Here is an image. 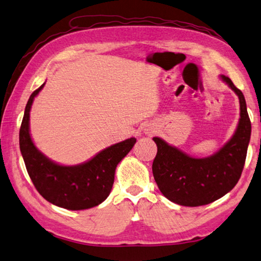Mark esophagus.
Wrapping results in <instances>:
<instances>
[{
    "label": "esophagus",
    "mask_w": 261,
    "mask_h": 261,
    "mask_svg": "<svg viewBox=\"0 0 261 261\" xmlns=\"http://www.w3.org/2000/svg\"><path fill=\"white\" fill-rule=\"evenodd\" d=\"M153 130H152V129H146V132H145V134H147V135H152V134H153Z\"/></svg>",
    "instance_id": "1"
}]
</instances>
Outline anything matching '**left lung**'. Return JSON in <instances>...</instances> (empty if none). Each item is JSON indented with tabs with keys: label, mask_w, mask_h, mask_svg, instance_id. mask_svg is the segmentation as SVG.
Returning <instances> with one entry per match:
<instances>
[{
	"label": "left lung",
	"mask_w": 261,
	"mask_h": 261,
	"mask_svg": "<svg viewBox=\"0 0 261 261\" xmlns=\"http://www.w3.org/2000/svg\"><path fill=\"white\" fill-rule=\"evenodd\" d=\"M222 80L240 100V121L237 132L217 153L208 158H192L176 147L153 137L158 152L152 173L160 192L171 202L199 207L214 202L232 190L242 174L251 135V121L243 93L228 77Z\"/></svg>",
	"instance_id": "1"
}]
</instances>
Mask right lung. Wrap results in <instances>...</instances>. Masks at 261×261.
Wrapping results in <instances>:
<instances>
[{
	"label": "right lung",
	"instance_id": "1",
	"mask_svg": "<svg viewBox=\"0 0 261 261\" xmlns=\"http://www.w3.org/2000/svg\"><path fill=\"white\" fill-rule=\"evenodd\" d=\"M43 86L29 97L19 132V145L28 175L38 193L58 207L84 210L99 205L110 194L117 165L132 150L136 139L130 137L107 147L82 165L61 166L51 161L37 150L29 134V111Z\"/></svg>",
	"mask_w": 261,
	"mask_h": 261
}]
</instances>
